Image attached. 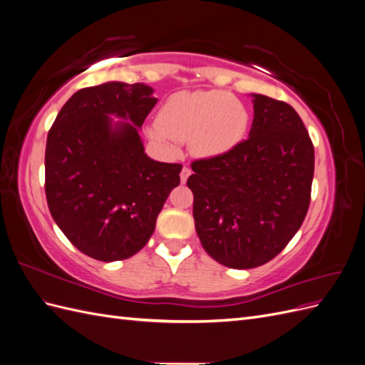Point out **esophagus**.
<instances>
[{
  "label": "esophagus",
  "mask_w": 365,
  "mask_h": 365,
  "mask_svg": "<svg viewBox=\"0 0 365 365\" xmlns=\"http://www.w3.org/2000/svg\"><path fill=\"white\" fill-rule=\"evenodd\" d=\"M190 173H192L190 168H187V165H184L182 170H181V182H185L187 178H189V176H190Z\"/></svg>",
  "instance_id": "esophagus-1"
}]
</instances>
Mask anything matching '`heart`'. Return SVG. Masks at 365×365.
I'll list each match as a JSON object with an SVG mask.
<instances>
[{
  "label": "heart",
  "instance_id": "1",
  "mask_svg": "<svg viewBox=\"0 0 365 365\" xmlns=\"http://www.w3.org/2000/svg\"><path fill=\"white\" fill-rule=\"evenodd\" d=\"M250 111L237 97L222 90L176 93L158 113V123L148 126V137L168 153L176 143H190L196 157L215 160L244 141Z\"/></svg>",
  "mask_w": 365,
  "mask_h": 365
}]
</instances>
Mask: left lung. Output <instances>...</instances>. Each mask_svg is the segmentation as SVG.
<instances>
[{
  "mask_svg": "<svg viewBox=\"0 0 365 365\" xmlns=\"http://www.w3.org/2000/svg\"><path fill=\"white\" fill-rule=\"evenodd\" d=\"M250 137L227 155L192 163L197 237L210 257L250 269L274 259L306 217L314 178V145L295 109L251 94Z\"/></svg>",
  "mask_w": 365,
  "mask_h": 365,
  "instance_id": "1",
  "label": "left lung"
}]
</instances>
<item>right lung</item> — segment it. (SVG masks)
Returning a JSON list of instances; mask_svg holds the SVG:
<instances>
[{"label": "right lung", "instance_id": "add662e5", "mask_svg": "<svg viewBox=\"0 0 365 365\" xmlns=\"http://www.w3.org/2000/svg\"><path fill=\"white\" fill-rule=\"evenodd\" d=\"M145 83L82 88L48 130L46 196L71 244L102 262L123 260L148 244L181 164L153 161L138 128L158 98ZM114 113L133 121L112 123Z\"/></svg>", "mask_w": 365, "mask_h": 365}]
</instances>
